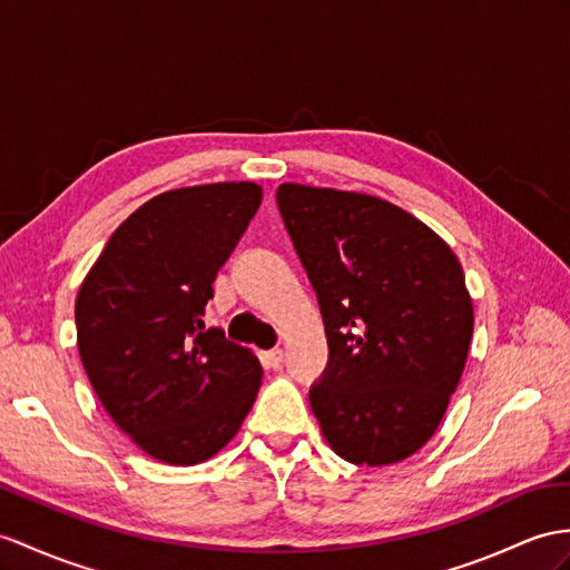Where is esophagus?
I'll return each instance as SVG.
<instances>
[{
    "mask_svg": "<svg viewBox=\"0 0 570 570\" xmlns=\"http://www.w3.org/2000/svg\"><path fill=\"white\" fill-rule=\"evenodd\" d=\"M261 363L266 365L268 370H277V367L283 365V351L281 348H273V351L261 353Z\"/></svg>",
    "mask_w": 570,
    "mask_h": 570,
    "instance_id": "obj_1",
    "label": "esophagus"
}]
</instances>
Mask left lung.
I'll list each match as a JSON object with an SVG mask.
<instances>
[{
  "label": "left lung",
  "mask_w": 570,
  "mask_h": 570,
  "mask_svg": "<svg viewBox=\"0 0 570 570\" xmlns=\"http://www.w3.org/2000/svg\"><path fill=\"white\" fill-rule=\"evenodd\" d=\"M285 229L324 316L309 404L345 462L384 466L433 438L466 363L474 307L452 248L365 193L283 184Z\"/></svg>",
  "instance_id": "1"
}]
</instances>
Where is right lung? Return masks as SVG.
<instances>
[{"instance_id": "add662e5", "label": "right lung", "mask_w": 570, "mask_h": 570, "mask_svg": "<svg viewBox=\"0 0 570 570\" xmlns=\"http://www.w3.org/2000/svg\"><path fill=\"white\" fill-rule=\"evenodd\" d=\"M261 198L252 180L161 193L110 234L79 287L77 345L94 392L159 462L210 460L256 401L258 357L203 316Z\"/></svg>"}]
</instances>
